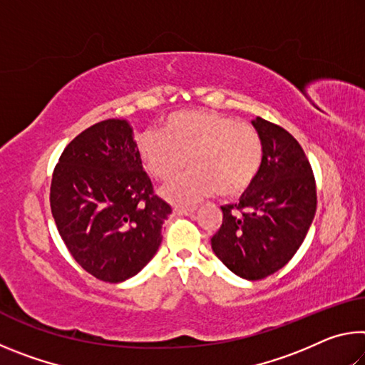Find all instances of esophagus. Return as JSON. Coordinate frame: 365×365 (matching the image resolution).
Here are the masks:
<instances>
[{
    "label": "esophagus",
    "mask_w": 365,
    "mask_h": 365,
    "mask_svg": "<svg viewBox=\"0 0 365 365\" xmlns=\"http://www.w3.org/2000/svg\"><path fill=\"white\" fill-rule=\"evenodd\" d=\"M174 212L178 215H193L196 212V207L191 206V207H175Z\"/></svg>",
    "instance_id": "obj_1"
}]
</instances>
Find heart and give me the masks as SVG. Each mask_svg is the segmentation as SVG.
<instances>
[{
  "label": "heart",
  "mask_w": 365,
  "mask_h": 365,
  "mask_svg": "<svg viewBox=\"0 0 365 365\" xmlns=\"http://www.w3.org/2000/svg\"><path fill=\"white\" fill-rule=\"evenodd\" d=\"M145 168L168 182L191 165L190 174L164 187L177 205L200 201L215 190L224 197L242 195L262 163V143L255 128L211 110H180L169 115L163 133L145 132L138 140Z\"/></svg>",
  "instance_id": "b5f03b06"
}]
</instances>
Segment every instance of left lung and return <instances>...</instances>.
<instances>
[{
    "label": "left lung",
    "mask_w": 365,
    "mask_h": 365,
    "mask_svg": "<svg viewBox=\"0 0 365 365\" xmlns=\"http://www.w3.org/2000/svg\"><path fill=\"white\" fill-rule=\"evenodd\" d=\"M262 163L238 205L222 206L224 220L211 238L214 255L233 274L261 280L287 265L316 215L311 164L285 128L256 117Z\"/></svg>",
    "instance_id": "obj_1"
}]
</instances>
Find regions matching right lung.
<instances>
[{"label":"right lung","instance_id":"obj_1","mask_svg":"<svg viewBox=\"0 0 365 365\" xmlns=\"http://www.w3.org/2000/svg\"><path fill=\"white\" fill-rule=\"evenodd\" d=\"M49 202L72 257L108 283L130 279L151 261L172 212L153 193L125 119L98 122L66 146Z\"/></svg>","mask_w":365,"mask_h":365}]
</instances>
